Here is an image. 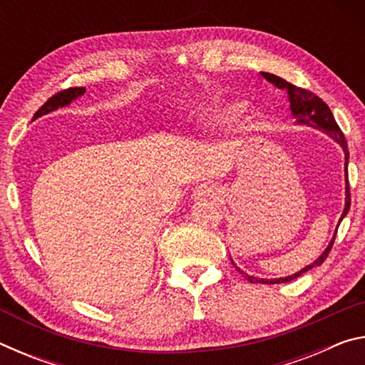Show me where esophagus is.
Masks as SVG:
<instances>
[{
    "label": "esophagus",
    "mask_w": 365,
    "mask_h": 365,
    "mask_svg": "<svg viewBox=\"0 0 365 365\" xmlns=\"http://www.w3.org/2000/svg\"><path fill=\"white\" fill-rule=\"evenodd\" d=\"M219 188L212 183H201L195 190V200H215V197H219Z\"/></svg>",
    "instance_id": "34e87169"
}]
</instances>
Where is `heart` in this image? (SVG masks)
I'll use <instances>...</instances> for the list:
<instances>
[{
  "label": "heart",
  "mask_w": 365,
  "mask_h": 365,
  "mask_svg": "<svg viewBox=\"0 0 365 365\" xmlns=\"http://www.w3.org/2000/svg\"><path fill=\"white\" fill-rule=\"evenodd\" d=\"M242 113H243V106H240V104H230V106H225L215 110V117L224 120H233L237 119Z\"/></svg>",
  "instance_id": "heart-1"
}]
</instances>
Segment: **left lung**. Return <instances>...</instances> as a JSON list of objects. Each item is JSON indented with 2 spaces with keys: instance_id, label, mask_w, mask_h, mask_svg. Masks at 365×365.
<instances>
[{
  "instance_id": "8db88e82",
  "label": "left lung",
  "mask_w": 365,
  "mask_h": 365,
  "mask_svg": "<svg viewBox=\"0 0 365 365\" xmlns=\"http://www.w3.org/2000/svg\"><path fill=\"white\" fill-rule=\"evenodd\" d=\"M261 76L269 80L270 83H274L277 88H282V90H287L288 93V100H289V109H292V114L294 115V119L298 123H302V125H309V127H316L320 128V130H324L330 135V137L336 141V143L341 145V148L344 150V158H346V206H344V211L341 214V219L339 222L343 220V217L349 211V206H351V193H349V180H348V159H349V151H348V143H346V138L341 132V128L338 127V123L335 120V117H333L330 108L327 106V103H324V100H320V98L312 93V91H309L306 88H301V86H296L288 83L287 80H283L279 76H274V73H269V72H261ZM336 237V235H335ZM335 237H333L331 243L327 246V250L322 252V256H320L316 262H312L311 265H307L299 272H296L294 275H289L285 277V279H274V280H267V279H257V277H252L248 274H243V270H240L235 262L232 261V264L237 267V270L240 274H243V277L248 282L251 283H264V285H274V283H287V282H292L294 279H298L299 275L304 274V272L311 270L312 267H316V265L322 264L327 256L330 255V250L333 243H335Z\"/></svg>"
}]
</instances>
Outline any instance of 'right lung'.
I'll return each mask as SVG.
<instances>
[{"label":"right lung","instance_id":"add662e5","mask_svg":"<svg viewBox=\"0 0 365 365\" xmlns=\"http://www.w3.org/2000/svg\"><path fill=\"white\" fill-rule=\"evenodd\" d=\"M83 93H85V86H72V88L61 90L56 95H53L51 98H49V100L43 104L38 110H36L35 117H40L43 114L51 113V110H54V109L63 108V106H66V104H69L72 100H76L77 96L83 95Z\"/></svg>","mask_w":365,"mask_h":365}]
</instances>
